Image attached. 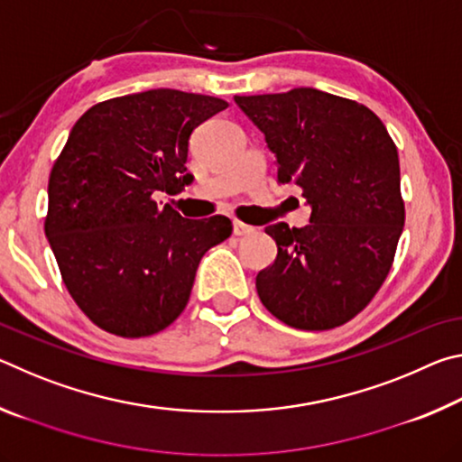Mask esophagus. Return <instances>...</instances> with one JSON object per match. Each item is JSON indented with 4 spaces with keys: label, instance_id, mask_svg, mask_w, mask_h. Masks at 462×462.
<instances>
[{
    "label": "esophagus",
    "instance_id": "esophagus-1",
    "mask_svg": "<svg viewBox=\"0 0 462 462\" xmlns=\"http://www.w3.org/2000/svg\"><path fill=\"white\" fill-rule=\"evenodd\" d=\"M253 232H254L253 226H248L240 220H234V234H236V236H248V234Z\"/></svg>",
    "mask_w": 462,
    "mask_h": 462
}]
</instances>
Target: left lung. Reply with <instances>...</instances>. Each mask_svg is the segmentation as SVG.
<instances>
[{
  "label": "left lung",
  "mask_w": 462,
  "mask_h": 462,
  "mask_svg": "<svg viewBox=\"0 0 462 462\" xmlns=\"http://www.w3.org/2000/svg\"><path fill=\"white\" fill-rule=\"evenodd\" d=\"M234 101L277 154V183L311 206L306 228H264L277 259L256 275L263 306L300 330L346 324L387 279L403 230L395 143L366 106L311 88Z\"/></svg>",
  "instance_id": "8db88e82"
}]
</instances>
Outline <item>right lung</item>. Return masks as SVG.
Wrapping results in <instances>:
<instances>
[{
  "instance_id": "add662e5",
  "label": "right lung",
  "mask_w": 462,
  "mask_h": 462,
  "mask_svg": "<svg viewBox=\"0 0 462 462\" xmlns=\"http://www.w3.org/2000/svg\"><path fill=\"white\" fill-rule=\"evenodd\" d=\"M224 107L177 89L99 101L54 161L44 232L67 291L101 330H165L189 301L201 256L232 234L226 216L185 220L154 199L191 183V132Z\"/></svg>"
}]
</instances>
